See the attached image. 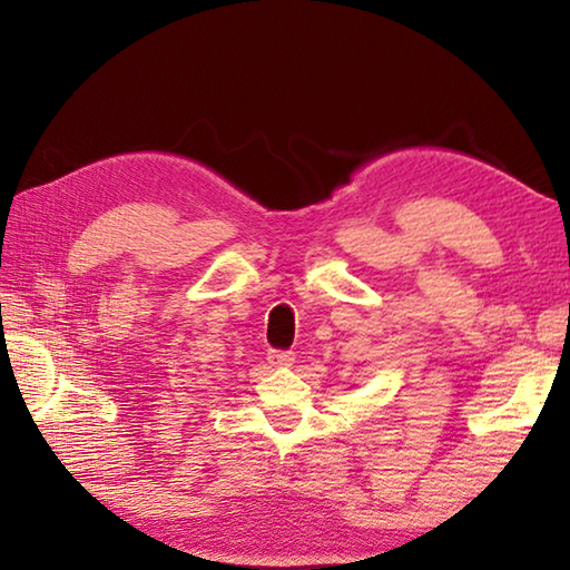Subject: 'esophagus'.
<instances>
[{"mask_svg":"<svg viewBox=\"0 0 570 570\" xmlns=\"http://www.w3.org/2000/svg\"><path fill=\"white\" fill-rule=\"evenodd\" d=\"M266 360H269V365L274 367H288L294 365V353H288V350H269Z\"/></svg>","mask_w":570,"mask_h":570,"instance_id":"1","label":"esophagus"}]
</instances>
